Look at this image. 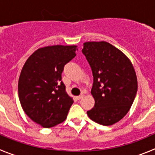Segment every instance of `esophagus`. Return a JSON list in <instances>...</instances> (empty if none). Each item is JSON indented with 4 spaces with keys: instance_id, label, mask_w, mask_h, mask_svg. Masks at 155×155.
Returning a JSON list of instances; mask_svg holds the SVG:
<instances>
[{
    "instance_id": "esophagus-1",
    "label": "esophagus",
    "mask_w": 155,
    "mask_h": 155,
    "mask_svg": "<svg viewBox=\"0 0 155 155\" xmlns=\"http://www.w3.org/2000/svg\"><path fill=\"white\" fill-rule=\"evenodd\" d=\"M84 94H81L80 95H79V96H77V97H76V99H78V100H79V99H82V98L84 97Z\"/></svg>"
}]
</instances>
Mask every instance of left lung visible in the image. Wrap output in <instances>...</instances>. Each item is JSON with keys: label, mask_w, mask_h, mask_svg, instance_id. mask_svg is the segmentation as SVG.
<instances>
[{"label": "left lung", "mask_w": 155, "mask_h": 155, "mask_svg": "<svg viewBox=\"0 0 155 155\" xmlns=\"http://www.w3.org/2000/svg\"><path fill=\"white\" fill-rule=\"evenodd\" d=\"M82 53L93 75L91 94L95 105L88 116L100 125H113L128 113L136 95L134 66L125 53L108 42H86Z\"/></svg>", "instance_id": "left-lung-1"}]
</instances>
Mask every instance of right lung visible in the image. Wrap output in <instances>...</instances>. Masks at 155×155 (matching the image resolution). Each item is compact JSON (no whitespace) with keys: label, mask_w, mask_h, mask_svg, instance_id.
I'll return each instance as SVG.
<instances>
[{"label":"right lung","mask_w":155,"mask_h":155,"mask_svg":"<svg viewBox=\"0 0 155 155\" xmlns=\"http://www.w3.org/2000/svg\"><path fill=\"white\" fill-rule=\"evenodd\" d=\"M77 46L55 45L36 50L27 60L18 81V95L24 112L43 128L62 123L73 98L61 81L64 66L76 56Z\"/></svg>","instance_id":"1"}]
</instances>
